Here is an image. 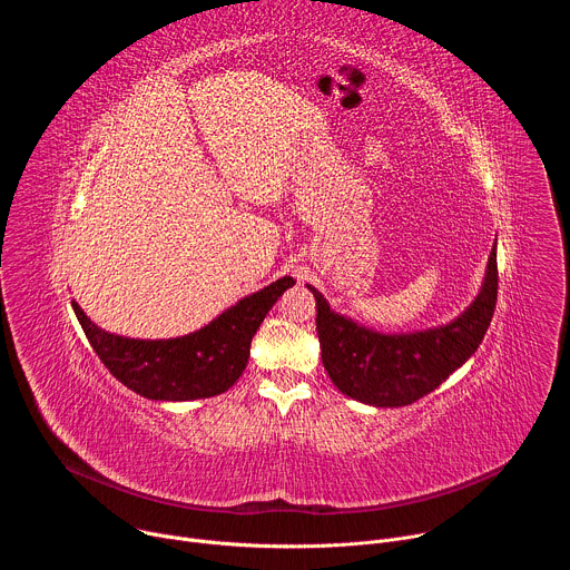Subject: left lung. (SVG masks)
I'll use <instances>...</instances> for the list:
<instances>
[{"mask_svg":"<svg viewBox=\"0 0 570 570\" xmlns=\"http://www.w3.org/2000/svg\"><path fill=\"white\" fill-rule=\"evenodd\" d=\"M315 330L322 347V365L334 385L363 403L399 409L433 392L482 343L490 327L497 295V246L487 262L484 284L471 306L438 330L415 334H379L330 308L313 286Z\"/></svg>","mask_w":570,"mask_h":570,"instance_id":"8db88e82","label":"left lung"}]
</instances>
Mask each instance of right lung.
<instances>
[{"label":"right lung","instance_id":"add662e5","mask_svg":"<svg viewBox=\"0 0 570 570\" xmlns=\"http://www.w3.org/2000/svg\"><path fill=\"white\" fill-rule=\"evenodd\" d=\"M293 277L243 297L207 327L169 341H137L108 334L73 299V313L110 374L132 392L155 401H191L225 392L248 365L250 343Z\"/></svg>","mask_w":570,"mask_h":570}]
</instances>
